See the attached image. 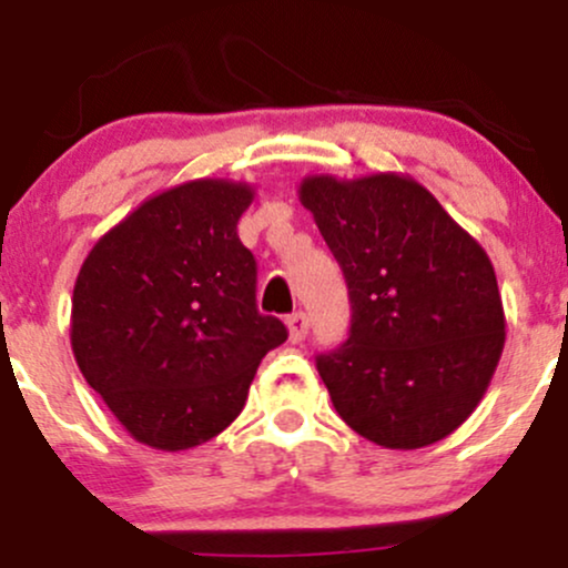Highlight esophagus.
<instances>
[{"label": "esophagus", "instance_id": "34e87169", "mask_svg": "<svg viewBox=\"0 0 568 568\" xmlns=\"http://www.w3.org/2000/svg\"><path fill=\"white\" fill-rule=\"evenodd\" d=\"M285 325H288V338L293 344L304 342L306 331H310V315H306V312H293V315H288V321H285Z\"/></svg>", "mask_w": 568, "mask_h": 568}]
</instances>
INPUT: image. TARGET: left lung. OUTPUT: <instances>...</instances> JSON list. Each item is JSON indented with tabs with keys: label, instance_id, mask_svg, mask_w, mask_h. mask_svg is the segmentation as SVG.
Returning <instances> with one entry per match:
<instances>
[{
	"label": "left lung",
	"instance_id": "1",
	"mask_svg": "<svg viewBox=\"0 0 568 568\" xmlns=\"http://www.w3.org/2000/svg\"><path fill=\"white\" fill-rule=\"evenodd\" d=\"M298 200L349 291V338L317 355L338 416L384 448L443 440L505 347L491 258L410 175H306Z\"/></svg>",
	"mask_w": 568,
	"mask_h": 568
}]
</instances>
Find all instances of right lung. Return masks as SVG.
<instances>
[{"mask_svg":"<svg viewBox=\"0 0 568 568\" xmlns=\"http://www.w3.org/2000/svg\"><path fill=\"white\" fill-rule=\"evenodd\" d=\"M253 186L197 179L143 200L84 258L71 349L139 443L186 452L243 410L258 363L288 338L256 306V258L237 237Z\"/></svg>","mask_w":568,"mask_h":568,"instance_id":"obj_1","label":"right lung"}]
</instances>
